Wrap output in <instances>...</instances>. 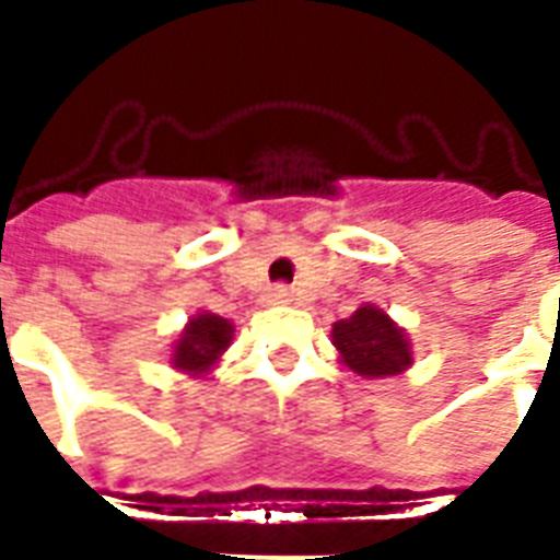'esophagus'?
<instances>
[{"instance_id": "obj_1", "label": "esophagus", "mask_w": 560, "mask_h": 560, "mask_svg": "<svg viewBox=\"0 0 560 560\" xmlns=\"http://www.w3.org/2000/svg\"><path fill=\"white\" fill-rule=\"evenodd\" d=\"M264 302H267V305H290V302H293V293L279 284V288H270L264 293Z\"/></svg>"}]
</instances>
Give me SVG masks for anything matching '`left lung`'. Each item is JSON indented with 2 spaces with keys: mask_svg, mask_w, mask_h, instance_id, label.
Instances as JSON below:
<instances>
[{
  "mask_svg": "<svg viewBox=\"0 0 560 560\" xmlns=\"http://www.w3.org/2000/svg\"><path fill=\"white\" fill-rule=\"evenodd\" d=\"M331 342L342 366L366 381L395 377L412 366V342L407 331L372 302L360 305L349 319L334 323Z\"/></svg>",
  "mask_w": 560,
  "mask_h": 560,
  "instance_id": "obj_1",
  "label": "left lung"
}]
</instances>
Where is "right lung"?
Masks as SVG:
<instances>
[{"label": "right lung", "instance_id": "1", "mask_svg": "<svg viewBox=\"0 0 560 560\" xmlns=\"http://www.w3.org/2000/svg\"><path fill=\"white\" fill-rule=\"evenodd\" d=\"M232 340H235V325L211 311H197L171 346V369L188 377H206L211 369H218Z\"/></svg>", "mask_w": 560, "mask_h": 560}]
</instances>
